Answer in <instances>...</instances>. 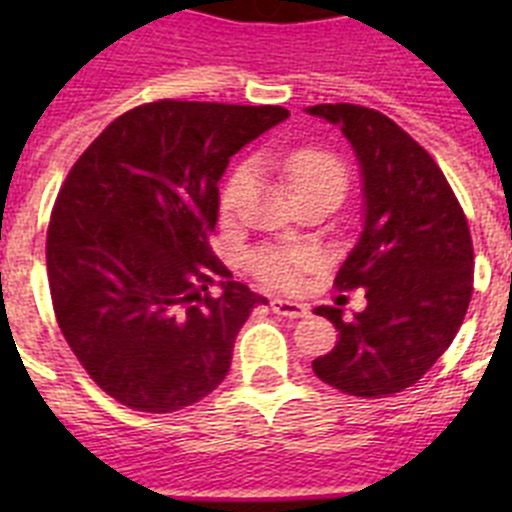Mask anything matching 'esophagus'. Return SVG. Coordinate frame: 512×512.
<instances>
[{
  "instance_id": "1",
  "label": "esophagus",
  "mask_w": 512,
  "mask_h": 512,
  "mask_svg": "<svg viewBox=\"0 0 512 512\" xmlns=\"http://www.w3.org/2000/svg\"><path fill=\"white\" fill-rule=\"evenodd\" d=\"M271 312H277L282 318H305L307 315V307L302 302H292V300H271L269 302Z\"/></svg>"
}]
</instances>
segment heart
Returning a JSON list of instances; mask_svg holds the SVG:
<instances>
[{
	"instance_id": "heart-1",
	"label": "heart",
	"mask_w": 512,
	"mask_h": 512,
	"mask_svg": "<svg viewBox=\"0 0 512 512\" xmlns=\"http://www.w3.org/2000/svg\"><path fill=\"white\" fill-rule=\"evenodd\" d=\"M277 166L284 171L287 182L292 184L295 192L318 187V184H338V187H343L341 164L330 153L318 151V148H297V151L287 153V156H279ZM248 182H251V166L241 164L238 169H233V174L228 176V182L223 184V192H220V207L225 212L238 207ZM248 264H251L253 274L261 282L269 284V287L292 289L297 287L302 271L312 264V259L310 253L305 251L264 248V251L253 253Z\"/></svg>"
}]
</instances>
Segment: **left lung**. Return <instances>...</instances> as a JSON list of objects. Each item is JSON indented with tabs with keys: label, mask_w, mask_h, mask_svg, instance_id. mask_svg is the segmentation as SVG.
Instances as JSON below:
<instances>
[{
	"label": "left lung",
	"mask_w": 512,
	"mask_h": 512,
	"mask_svg": "<svg viewBox=\"0 0 512 512\" xmlns=\"http://www.w3.org/2000/svg\"><path fill=\"white\" fill-rule=\"evenodd\" d=\"M307 115L338 125L359 161L364 228L336 287L366 292L351 320L338 307L315 310L336 325L338 343L312 372L346 395H395L436 364L467 315V217L436 161L387 115L359 104H315Z\"/></svg>",
	"instance_id": "left-lung-1"
}]
</instances>
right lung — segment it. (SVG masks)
Segmentation results:
<instances>
[{"instance_id":"obj_1","label":"right lung","mask_w":512,"mask_h":512,"mask_svg":"<svg viewBox=\"0 0 512 512\" xmlns=\"http://www.w3.org/2000/svg\"><path fill=\"white\" fill-rule=\"evenodd\" d=\"M284 107L140 104L69 171L48 225L58 328L117 402L174 413L228 377L238 330L266 297L233 282L210 246L230 156L287 120ZM228 280L220 298L211 274Z\"/></svg>"}]
</instances>
